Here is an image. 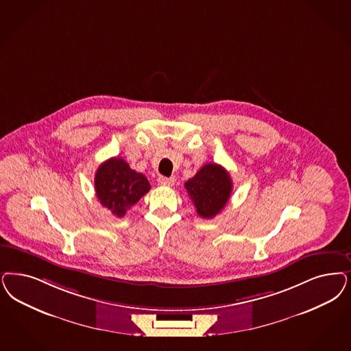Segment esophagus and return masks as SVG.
Instances as JSON below:
<instances>
[{
    "mask_svg": "<svg viewBox=\"0 0 351 351\" xmlns=\"http://www.w3.org/2000/svg\"><path fill=\"white\" fill-rule=\"evenodd\" d=\"M158 184L163 185V186H172L175 184L173 178H165V176H159L158 178Z\"/></svg>",
    "mask_w": 351,
    "mask_h": 351,
    "instance_id": "1",
    "label": "esophagus"
}]
</instances>
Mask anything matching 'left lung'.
I'll list each match as a JSON object with an SVG mask.
<instances>
[{
	"instance_id": "8db88e82",
	"label": "left lung",
	"mask_w": 351,
	"mask_h": 351,
	"mask_svg": "<svg viewBox=\"0 0 351 351\" xmlns=\"http://www.w3.org/2000/svg\"><path fill=\"white\" fill-rule=\"evenodd\" d=\"M185 189L197 208V214L211 219L227 205L232 193V180L224 167L207 163L185 182Z\"/></svg>"
}]
</instances>
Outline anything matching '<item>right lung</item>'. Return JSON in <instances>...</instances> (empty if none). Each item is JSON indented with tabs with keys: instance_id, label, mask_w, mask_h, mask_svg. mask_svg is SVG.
Listing matches in <instances>:
<instances>
[{
	"instance_id": "1",
	"label": "right lung",
	"mask_w": 351,
	"mask_h": 351,
	"mask_svg": "<svg viewBox=\"0 0 351 351\" xmlns=\"http://www.w3.org/2000/svg\"><path fill=\"white\" fill-rule=\"evenodd\" d=\"M95 188L101 205L121 218L131 206L150 191V184L145 175L131 169L124 159L115 157L98 167Z\"/></svg>"
}]
</instances>
